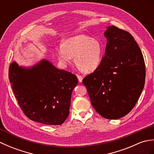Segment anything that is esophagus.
Returning a JSON list of instances; mask_svg holds the SVG:
<instances>
[{"label":"esophagus","mask_w":154,"mask_h":154,"mask_svg":"<svg viewBox=\"0 0 154 154\" xmlns=\"http://www.w3.org/2000/svg\"><path fill=\"white\" fill-rule=\"evenodd\" d=\"M77 78H78V80H79V81L80 83H81L82 82V81H83V77L81 76V75H77Z\"/></svg>","instance_id":"1"}]
</instances>
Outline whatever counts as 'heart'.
I'll return each mask as SVG.
<instances>
[{"instance_id":"heart-1","label":"heart","mask_w":154,"mask_h":154,"mask_svg":"<svg viewBox=\"0 0 154 154\" xmlns=\"http://www.w3.org/2000/svg\"><path fill=\"white\" fill-rule=\"evenodd\" d=\"M57 57L64 65L70 63L74 57L76 67L83 73L97 70L102 62L103 48L100 42L89 35L79 34L65 40L55 49Z\"/></svg>"}]
</instances>
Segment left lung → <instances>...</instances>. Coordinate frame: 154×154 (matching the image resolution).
I'll use <instances>...</instances> for the list:
<instances>
[{"label": "left lung", "mask_w": 154, "mask_h": 154, "mask_svg": "<svg viewBox=\"0 0 154 154\" xmlns=\"http://www.w3.org/2000/svg\"><path fill=\"white\" fill-rule=\"evenodd\" d=\"M104 35L107 44L102 62L83 83L97 112L107 119H119L132 110L142 92L145 62L129 32L111 26Z\"/></svg>", "instance_id": "1"}]
</instances>
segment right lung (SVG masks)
<instances>
[{"label": "right lung", "instance_id": "add662e5", "mask_svg": "<svg viewBox=\"0 0 154 154\" xmlns=\"http://www.w3.org/2000/svg\"><path fill=\"white\" fill-rule=\"evenodd\" d=\"M8 77L19 106L29 119L47 125H60L67 119L71 93L78 83L76 75L42 60L27 69L13 62Z\"/></svg>", "mask_w": 154, "mask_h": 154}]
</instances>
